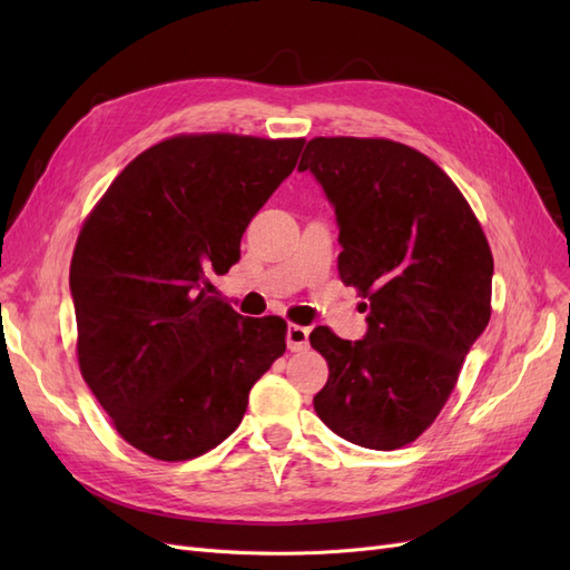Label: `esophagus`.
Segmentation results:
<instances>
[{
	"label": "esophagus",
	"mask_w": 570,
	"mask_h": 570,
	"mask_svg": "<svg viewBox=\"0 0 570 570\" xmlns=\"http://www.w3.org/2000/svg\"><path fill=\"white\" fill-rule=\"evenodd\" d=\"M287 350L289 352H302L308 347V327H302V325H289L287 327Z\"/></svg>",
	"instance_id": "1"
}]
</instances>
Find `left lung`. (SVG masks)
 Segmentation results:
<instances>
[{
  "label": "left lung",
  "instance_id": "left-lung-1",
  "mask_svg": "<svg viewBox=\"0 0 570 570\" xmlns=\"http://www.w3.org/2000/svg\"><path fill=\"white\" fill-rule=\"evenodd\" d=\"M308 170L333 204L340 278L368 297L364 340L325 325L318 419L366 450H400L438 419L490 321L492 252L469 202L425 154L377 137H314Z\"/></svg>",
  "mask_w": 570,
  "mask_h": 570
}]
</instances>
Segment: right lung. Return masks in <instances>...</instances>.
Masks as SVG:
<instances>
[{"instance_id":"add662e5","label":"right lung","mask_w":570,"mask_h":570,"mask_svg":"<svg viewBox=\"0 0 570 570\" xmlns=\"http://www.w3.org/2000/svg\"><path fill=\"white\" fill-rule=\"evenodd\" d=\"M302 147L170 137L120 170L85 220L71 262L78 364L135 450L161 461L214 450L283 356L287 323L239 316L206 275L239 262L243 233Z\"/></svg>"}]
</instances>
